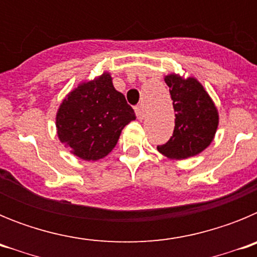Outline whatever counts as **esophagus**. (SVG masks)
Instances as JSON below:
<instances>
[{
	"label": "esophagus",
	"instance_id": "1",
	"mask_svg": "<svg viewBox=\"0 0 257 257\" xmlns=\"http://www.w3.org/2000/svg\"><path fill=\"white\" fill-rule=\"evenodd\" d=\"M135 113H136V117H138V119H140V121H142V119H144L145 110H144V106H143L142 104L138 106H135Z\"/></svg>",
	"mask_w": 257,
	"mask_h": 257
}]
</instances>
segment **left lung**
Instances as JSON below:
<instances>
[{
  "instance_id": "8db88e82",
  "label": "left lung",
  "mask_w": 257,
  "mask_h": 257,
  "mask_svg": "<svg viewBox=\"0 0 257 257\" xmlns=\"http://www.w3.org/2000/svg\"><path fill=\"white\" fill-rule=\"evenodd\" d=\"M175 113L174 134L157 149L172 160H184L201 153L212 142L219 114L216 106L196 78L184 79L176 74L165 77Z\"/></svg>"
}]
</instances>
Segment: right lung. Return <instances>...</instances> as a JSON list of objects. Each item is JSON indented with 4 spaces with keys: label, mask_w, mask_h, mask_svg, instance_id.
I'll use <instances>...</instances> for the list:
<instances>
[{
    "label": "right lung",
    "mask_w": 257,
    "mask_h": 257,
    "mask_svg": "<svg viewBox=\"0 0 257 257\" xmlns=\"http://www.w3.org/2000/svg\"><path fill=\"white\" fill-rule=\"evenodd\" d=\"M135 112L103 73L94 81L69 92L56 114V128L61 143L85 161L108 156L117 144L121 131L135 119Z\"/></svg>",
    "instance_id": "1"
}]
</instances>
